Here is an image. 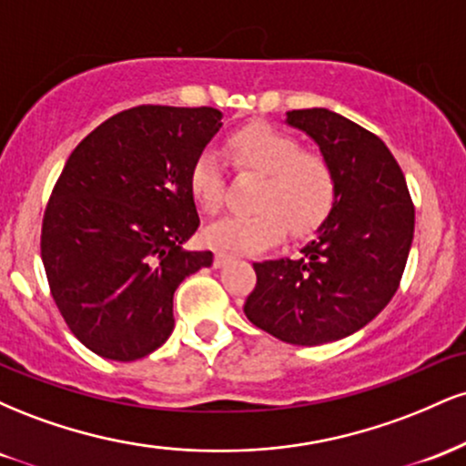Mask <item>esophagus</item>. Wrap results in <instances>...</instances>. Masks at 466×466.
<instances>
[{
	"instance_id": "34e87169",
	"label": "esophagus",
	"mask_w": 466,
	"mask_h": 466,
	"mask_svg": "<svg viewBox=\"0 0 466 466\" xmlns=\"http://www.w3.org/2000/svg\"><path fill=\"white\" fill-rule=\"evenodd\" d=\"M232 258V254H229V251H226V249H217L215 251V267H223L228 263V260Z\"/></svg>"
}]
</instances>
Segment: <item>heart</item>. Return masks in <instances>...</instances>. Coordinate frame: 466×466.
I'll return each instance as SVG.
<instances>
[{"instance_id": "heart-1", "label": "heart", "mask_w": 466, "mask_h": 466, "mask_svg": "<svg viewBox=\"0 0 466 466\" xmlns=\"http://www.w3.org/2000/svg\"><path fill=\"white\" fill-rule=\"evenodd\" d=\"M229 157L238 170L258 173L254 210L229 215L208 228L206 238L223 249H260L289 232L311 234L333 210L337 181L324 155L304 151L291 133L269 125H248L229 136ZM197 206L215 215L226 199V170L215 148H203L190 168Z\"/></svg>"}]
</instances>
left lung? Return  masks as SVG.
Masks as SVG:
<instances>
[{
    "label": "left lung",
    "instance_id": "1",
    "mask_svg": "<svg viewBox=\"0 0 466 466\" xmlns=\"http://www.w3.org/2000/svg\"><path fill=\"white\" fill-rule=\"evenodd\" d=\"M287 125L333 166L335 203L300 258L254 263L243 311L287 344L318 346L363 329L392 300L414 238V203L374 133L322 106L289 111Z\"/></svg>",
    "mask_w": 466,
    "mask_h": 466
}]
</instances>
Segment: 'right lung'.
I'll list each match as a JSON object with an SVG mask.
<instances>
[{"label":"right lung","mask_w":466,"mask_h":466,"mask_svg":"<svg viewBox=\"0 0 466 466\" xmlns=\"http://www.w3.org/2000/svg\"><path fill=\"white\" fill-rule=\"evenodd\" d=\"M221 117L212 106L140 105L69 155L41 258L63 319L96 355L136 361L157 350L173 333L175 289L212 265V251L181 245L199 228L190 168Z\"/></svg>","instance_id":"1"}]
</instances>
